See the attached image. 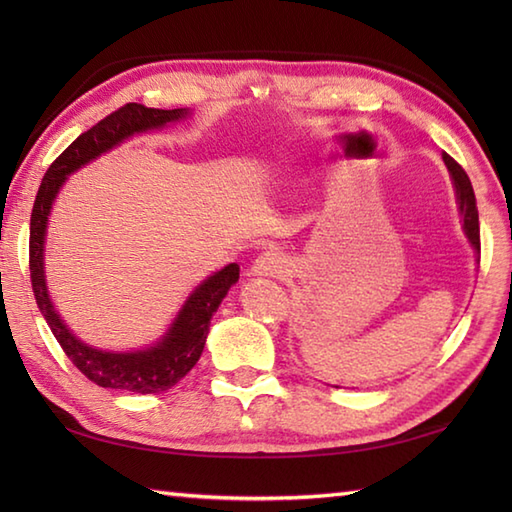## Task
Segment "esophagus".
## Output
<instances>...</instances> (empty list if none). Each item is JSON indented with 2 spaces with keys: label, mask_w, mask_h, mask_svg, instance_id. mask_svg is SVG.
<instances>
[{
  "label": "esophagus",
  "mask_w": 512,
  "mask_h": 512,
  "mask_svg": "<svg viewBox=\"0 0 512 512\" xmlns=\"http://www.w3.org/2000/svg\"><path fill=\"white\" fill-rule=\"evenodd\" d=\"M253 275L259 277H275V279H284L292 273V264L290 259L279 253V250H264L253 262Z\"/></svg>",
  "instance_id": "esophagus-1"
}]
</instances>
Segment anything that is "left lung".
Returning a JSON list of instances; mask_svg holds the SVG:
<instances>
[{
  "instance_id": "left-lung-1",
  "label": "left lung",
  "mask_w": 512,
  "mask_h": 512,
  "mask_svg": "<svg viewBox=\"0 0 512 512\" xmlns=\"http://www.w3.org/2000/svg\"><path fill=\"white\" fill-rule=\"evenodd\" d=\"M444 165H447L451 178H453V187L455 195H458V204H460V215L464 222V231L469 235L473 248L480 253V215H477V202H475V193H473V184L466 176V171L462 165H458L449 154H442Z\"/></svg>"
}]
</instances>
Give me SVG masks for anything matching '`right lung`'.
Returning a JSON list of instances; mask_svg holds the SVG:
<instances>
[{
  "label": "right lung",
  "instance_id": "add662e5",
  "mask_svg": "<svg viewBox=\"0 0 512 512\" xmlns=\"http://www.w3.org/2000/svg\"><path fill=\"white\" fill-rule=\"evenodd\" d=\"M182 116H187V110H156V107H145L140 103L118 107L116 112L105 116L88 132H83L52 162L39 184L35 206H32L28 264L35 301L65 356L85 378H90L99 387L134 391V394H160V391H167L180 383L191 372L193 365L200 361L213 312L226 297L228 288L239 279L237 264H228L222 270H217L202 286L195 288L165 339L149 347V350L123 354L94 350V347L81 343L65 328V323L48 297L46 277H43V237H46L48 213L54 198H57L59 187L65 182V176L83 167L85 162L101 156L103 151L123 143L132 134L162 127L171 121H178Z\"/></svg>",
  "mask_w": 512,
  "mask_h": 512
}]
</instances>
